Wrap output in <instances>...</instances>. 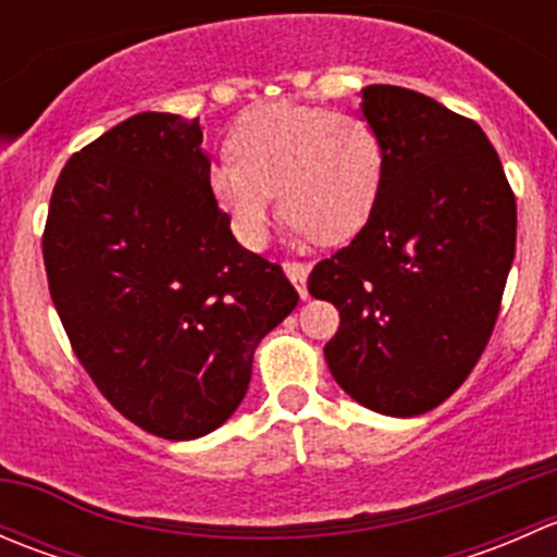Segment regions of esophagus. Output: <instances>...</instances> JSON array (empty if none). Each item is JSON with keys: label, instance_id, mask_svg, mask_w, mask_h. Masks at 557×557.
<instances>
[{"label": "esophagus", "instance_id": "1", "mask_svg": "<svg viewBox=\"0 0 557 557\" xmlns=\"http://www.w3.org/2000/svg\"><path fill=\"white\" fill-rule=\"evenodd\" d=\"M283 269H285V274H288L290 283L296 285V290L301 294V299H305V296H307V274H310V267H307V263H301V261H285Z\"/></svg>", "mask_w": 557, "mask_h": 557}]
</instances>
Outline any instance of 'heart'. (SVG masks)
<instances>
[{"mask_svg": "<svg viewBox=\"0 0 557 557\" xmlns=\"http://www.w3.org/2000/svg\"><path fill=\"white\" fill-rule=\"evenodd\" d=\"M207 188L245 247L267 243L272 199L296 234L339 245L367 226L383 183V143L361 112L272 102L247 110Z\"/></svg>", "mask_w": 557, "mask_h": 557, "instance_id": "heart-1", "label": "heart"}]
</instances>
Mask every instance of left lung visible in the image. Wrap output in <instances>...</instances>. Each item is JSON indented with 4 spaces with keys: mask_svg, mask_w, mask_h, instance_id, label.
I'll use <instances>...</instances> for the list:
<instances>
[{
    "mask_svg": "<svg viewBox=\"0 0 557 557\" xmlns=\"http://www.w3.org/2000/svg\"><path fill=\"white\" fill-rule=\"evenodd\" d=\"M361 94L383 143L377 205L307 288L339 310L323 352L342 391L380 414L414 418L450 398L487 347L518 207L471 117L409 88Z\"/></svg>",
    "mask_w": 557,
    "mask_h": 557,
    "instance_id": "obj_1",
    "label": "left lung"
}]
</instances>
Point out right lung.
Instances as JSON below:
<instances>
[{
    "mask_svg": "<svg viewBox=\"0 0 557 557\" xmlns=\"http://www.w3.org/2000/svg\"><path fill=\"white\" fill-rule=\"evenodd\" d=\"M199 117L139 112L55 180L42 258L77 361L126 420L199 440L245 398L258 342L299 294L245 250L207 188Z\"/></svg>",
    "mask_w": 557,
    "mask_h": 557,
    "instance_id": "right-lung-1",
    "label": "right lung"
}]
</instances>
